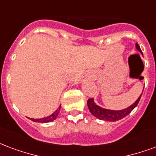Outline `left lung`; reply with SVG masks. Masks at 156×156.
I'll list each match as a JSON object with an SVG mask.
<instances>
[{"instance_id": "1", "label": "left lung", "mask_w": 156, "mask_h": 156, "mask_svg": "<svg viewBox=\"0 0 156 156\" xmlns=\"http://www.w3.org/2000/svg\"><path fill=\"white\" fill-rule=\"evenodd\" d=\"M136 48L142 55V51H141V48H140V46H139V45L137 43H136ZM141 95H142V93L140 95V97L136 99V101L134 102L133 104H132L130 106L127 107L125 109H123V110H113L102 108V107L99 106L98 105L95 103L93 98L89 99L87 101V106H88V109L91 115H93L94 117L98 119L105 121H110V122H115V121L122 119L123 118L126 117L127 115L130 114L131 111L133 110L134 108L138 104L139 101L141 99Z\"/></svg>"}]
</instances>
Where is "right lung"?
Returning a JSON list of instances; mask_svg holds the SVG:
<instances>
[{
	"label": "right lung",
	"instance_id": "obj_1",
	"mask_svg": "<svg viewBox=\"0 0 156 156\" xmlns=\"http://www.w3.org/2000/svg\"><path fill=\"white\" fill-rule=\"evenodd\" d=\"M59 110H60V105H59V109H57L55 111L53 114H51L49 116H47V117L42 118V119H30L31 120L33 121V122H37V123H49V122H52V121H54L55 119L57 118L58 115H59Z\"/></svg>",
	"mask_w": 156,
	"mask_h": 156
}]
</instances>
